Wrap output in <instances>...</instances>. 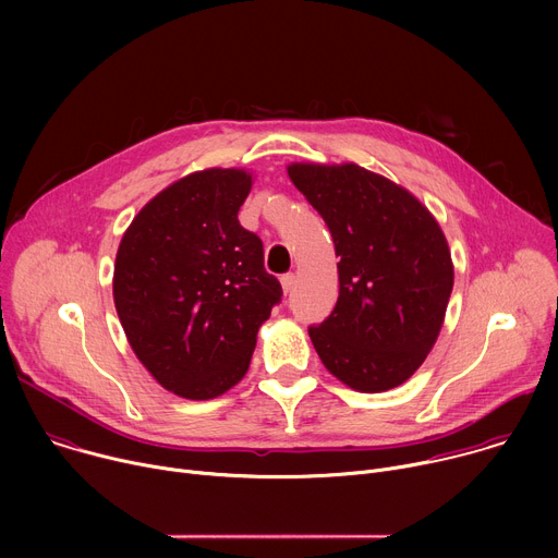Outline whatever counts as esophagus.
Wrapping results in <instances>:
<instances>
[{"instance_id":"34e87169","label":"esophagus","mask_w":558,"mask_h":558,"mask_svg":"<svg viewBox=\"0 0 558 558\" xmlns=\"http://www.w3.org/2000/svg\"><path fill=\"white\" fill-rule=\"evenodd\" d=\"M280 284H282L284 295H287V293H291V291H293V284H295V276H293V274L282 276V278H280Z\"/></svg>"}]
</instances>
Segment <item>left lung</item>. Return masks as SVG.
<instances>
[{
  "label": "left lung",
  "instance_id": "obj_1",
  "mask_svg": "<svg viewBox=\"0 0 558 558\" xmlns=\"http://www.w3.org/2000/svg\"><path fill=\"white\" fill-rule=\"evenodd\" d=\"M291 183L333 235L340 295L311 342L325 368L360 392L404 384L435 347L454 265L430 209L357 163H291Z\"/></svg>",
  "mask_w": 558,
  "mask_h": 558
}]
</instances>
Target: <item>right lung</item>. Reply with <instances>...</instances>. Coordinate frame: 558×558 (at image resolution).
Segmentation results:
<instances>
[{"mask_svg":"<svg viewBox=\"0 0 558 558\" xmlns=\"http://www.w3.org/2000/svg\"><path fill=\"white\" fill-rule=\"evenodd\" d=\"M252 185L243 168L192 172L141 207L117 250L112 295L125 338L185 400H214L245 377L282 295L260 238L238 222Z\"/></svg>","mask_w":558,"mask_h":558,"instance_id":"1","label":"right lung"}]
</instances>
